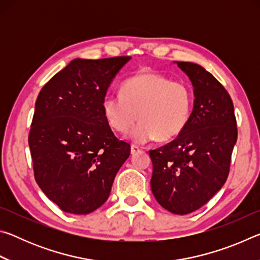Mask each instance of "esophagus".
<instances>
[{
    "label": "esophagus",
    "mask_w": 260,
    "mask_h": 260,
    "mask_svg": "<svg viewBox=\"0 0 260 260\" xmlns=\"http://www.w3.org/2000/svg\"><path fill=\"white\" fill-rule=\"evenodd\" d=\"M140 150H141V149L138 146H134V144H132V146H131V153H132V155H134V153L139 152Z\"/></svg>",
    "instance_id": "1"
}]
</instances>
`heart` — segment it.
Segmentation results:
<instances>
[{"label": "heart", "instance_id": "b5f03b06", "mask_svg": "<svg viewBox=\"0 0 260 260\" xmlns=\"http://www.w3.org/2000/svg\"><path fill=\"white\" fill-rule=\"evenodd\" d=\"M192 107V93L186 83L162 74L142 71L122 83L120 95H107L102 102L105 120L112 129L131 133L136 143L155 138L170 140L184 129Z\"/></svg>", "mask_w": 260, "mask_h": 260}]
</instances>
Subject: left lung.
<instances>
[{
    "instance_id": "8db88e82",
    "label": "left lung",
    "mask_w": 260,
    "mask_h": 260,
    "mask_svg": "<svg viewBox=\"0 0 260 260\" xmlns=\"http://www.w3.org/2000/svg\"><path fill=\"white\" fill-rule=\"evenodd\" d=\"M177 64L192 83V112L177 139L149 155L153 196L165 210L182 215L208 203L226 182L237 128L225 87L199 64Z\"/></svg>"
}]
</instances>
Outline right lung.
Listing matches in <instances>:
<instances>
[{"label":"right lung","mask_w":260,"mask_h":260,"mask_svg":"<svg viewBox=\"0 0 260 260\" xmlns=\"http://www.w3.org/2000/svg\"><path fill=\"white\" fill-rule=\"evenodd\" d=\"M128 56L76 58L56 73L35 102L28 135L35 181L64 212L87 214L107 202L129 157L105 120L102 102Z\"/></svg>","instance_id":"1"}]
</instances>
